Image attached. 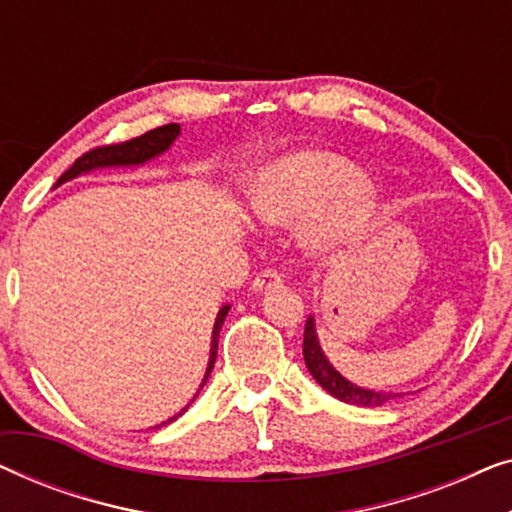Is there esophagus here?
<instances>
[{"label": "esophagus", "mask_w": 512, "mask_h": 512, "mask_svg": "<svg viewBox=\"0 0 512 512\" xmlns=\"http://www.w3.org/2000/svg\"><path fill=\"white\" fill-rule=\"evenodd\" d=\"M282 279H284L282 272L275 270V268H268V270L258 272V275L254 277V282H251V289H254V291H268V289H272V286L282 284Z\"/></svg>", "instance_id": "esophagus-1"}]
</instances>
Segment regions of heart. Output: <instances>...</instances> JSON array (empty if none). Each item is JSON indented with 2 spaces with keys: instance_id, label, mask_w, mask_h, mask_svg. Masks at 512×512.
<instances>
[{
  "instance_id": "heart-1",
  "label": "heart",
  "mask_w": 512,
  "mask_h": 512,
  "mask_svg": "<svg viewBox=\"0 0 512 512\" xmlns=\"http://www.w3.org/2000/svg\"><path fill=\"white\" fill-rule=\"evenodd\" d=\"M375 184L354 172L345 156L324 149L296 151L272 160L249 188V207L263 226L305 224V235L317 244L342 240L370 214Z\"/></svg>"
}]
</instances>
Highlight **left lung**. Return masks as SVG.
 Masks as SVG:
<instances>
[{
  "label": "left lung",
  "mask_w": 512,
  "mask_h": 512,
  "mask_svg": "<svg viewBox=\"0 0 512 512\" xmlns=\"http://www.w3.org/2000/svg\"><path fill=\"white\" fill-rule=\"evenodd\" d=\"M303 356L305 366L310 370V375L324 387L328 394L340 398V401L361 405V408H375V405H384L391 398L401 394H382V391H370L363 387H356L354 382H349L328 363L326 354L321 352L317 328H314V317H307L305 321V338H303Z\"/></svg>",
  "instance_id": "8db88e82"
}]
</instances>
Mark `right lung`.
Segmentation results:
<instances>
[{
	"label": "right lung",
	"instance_id": "obj_1",
	"mask_svg": "<svg viewBox=\"0 0 512 512\" xmlns=\"http://www.w3.org/2000/svg\"><path fill=\"white\" fill-rule=\"evenodd\" d=\"M181 128L177 123H170V125H163V128H156V130H149L146 135L142 137H135L130 139V142H121V144H109V146H97V149L83 153L81 158L74 160V165L69 167V170L62 174V177L55 181V186L65 184V181L69 179H76L79 174H86V172H93V170H100V167H125V165H144L149 163L151 158L160 156V153L167 151L172 146L174 139L179 137ZM228 310L230 305H223L219 314H216V321H214V331H212V347H209V363H207V373H205V380H202L200 389L205 387L207 377L209 373H212L214 368V361H216V349H219V331L223 326V321H226L228 317ZM198 396V394H195ZM195 401V398H193ZM188 410V405L181 412H177V415L167 419V422H163L160 426L170 424L174 422V419L184 415V412ZM160 426H156V429H160Z\"/></svg>",
	"mask_w": 512,
	"mask_h": 512
}]
</instances>
